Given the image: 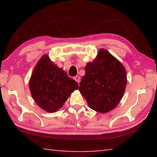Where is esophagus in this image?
<instances>
[{"instance_id": "esophagus-1", "label": "esophagus", "mask_w": 157, "mask_h": 157, "mask_svg": "<svg viewBox=\"0 0 157 157\" xmlns=\"http://www.w3.org/2000/svg\"><path fill=\"white\" fill-rule=\"evenodd\" d=\"M74 79H75V80L76 82H78V83H79V82H80V77H79V75L75 76V78H74Z\"/></svg>"}]
</instances>
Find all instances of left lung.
Segmentation results:
<instances>
[{"instance_id": "1", "label": "left lung", "mask_w": 157, "mask_h": 157, "mask_svg": "<svg viewBox=\"0 0 157 157\" xmlns=\"http://www.w3.org/2000/svg\"><path fill=\"white\" fill-rule=\"evenodd\" d=\"M127 73L122 63L104 48L85 67L79 91L89 107L105 113L115 109L125 91Z\"/></svg>"}]
</instances>
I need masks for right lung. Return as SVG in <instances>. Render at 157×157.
Returning a JSON list of instances; mask_svg holds the SVG:
<instances>
[{
    "instance_id": "obj_1",
    "label": "right lung",
    "mask_w": 157,
    "mask_h": 157,
    "mask_svg": "<svg viewBox=\"0 0 157 157\" xmlns=\"http://www.w3.org/2000/svg\"><path fill=\"white\" fill-rule=\"evenodd\" d=\"M29 88L36 105L49 113L56 112L79 85L62 68L53 63L48 55L41 57L32 73Z\"/></svg>"
}]
</instances>
